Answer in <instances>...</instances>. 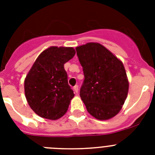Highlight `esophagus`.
Returning a JSON list of instances; mask_svg holds the SVG:
<instances>
[{"mask_svg":"<svg viewBox=\"0 0 155 155\" xmlns=\"http://www.w3.org/2000/svg\"><path fill=\"white\" fill-rule=\"evenodd\" d=\"M74 91L76 94H78V85L74 86Z\"/></svg>","mask_w":155,"mask_h":155,"instance_id":"obj_1","label":"esophagus"}]
</instances>
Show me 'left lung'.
Segmentation results:
<instances>
[{
    "label": "left lung",
    "instance_id": "1",
    "mask_svg": "<svg viewBox=\"0 0 155 155\" xmlns=\"http://www.w3.org/2000/svg\"><path fill=\"white\" fill-rule=\"evenodd\" d=\"M75 50L84 76L80 96L87 112L100 120L112 118L122 109L128 94L124 64L99 43L89 42Z\"/></svg>",
    "mask_w": 155,
    "mask_h": 155
}]
</instances>
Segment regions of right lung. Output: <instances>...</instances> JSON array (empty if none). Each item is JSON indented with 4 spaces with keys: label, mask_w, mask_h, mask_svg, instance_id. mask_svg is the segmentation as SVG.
Returning a JSON list of instances; mask_svg holds the SVG:
<instances>
[{
    "label": "right lung",
    "mask_w": 155,
    "mask_h": 155,
    "mask_svg": "<svg viewBox=\"0 0 155 155\" xmlns=\"http://www.w3.org/2000/svg\"><path fill=\"white\" fill-rule=\"evenodd\" d=\"M72 47L51 46L38 57L25 80V94L38 116L55 120L67 113L74 96L64 64L73 58Z\"/></svg>",
    "instance_id": "obj_1"
}]
</instances>
